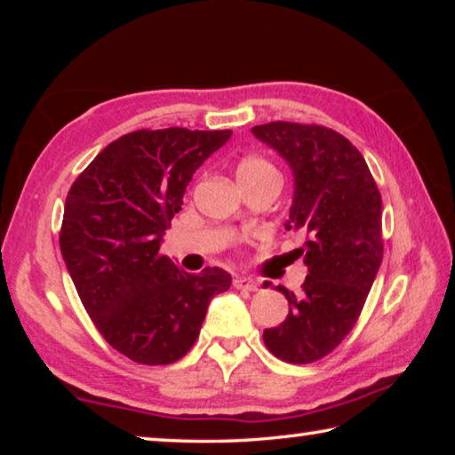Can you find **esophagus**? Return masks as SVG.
Returning <instances> with one entry per match:
<instances>
[{
  "label": "esophagus",
  "mask_w": 455,
  "mask_h": 455,
  "mask_svg": "<svg viewBox=\"0 0 455 455\" xmlns=\"http://www.w3.org/2000/svg\"><path fill=\"white\" fill-rule=\"evenodd\" d=\"M233 287L238 291H257V283L244 279V276H235Z\"/></svg>",
  "instance_id": "esophagus-1"
}]
</instances>
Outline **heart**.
<instances>
[{
	"instance_id": "1",
	"label": "heart",
	"mask_w": 455,
	"mask_h": 455,
	"mask_svg": "<svg viewBox=\"0 0 455 455\" xmlns=\"http://www.w3.org/2000/svg\"><path fill=\"white\" fill-rule=\"evenodd\" d=\"M265 176H279L275 166L268 163L267 158L260 156H244L238 160L236 164V179L238 182H249L257 179H265Z\"/></svg>"
}]
</instances>
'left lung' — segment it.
<instances>
[{"mask_svg": "<svg viewBox=\"0 0 455 455\" xmlns=\"http://www.w3.org/2000/svg\"><path fill=\"white\" fill-rule=\"evenodd\" d=\"M295 174L287 230H301L309 275L301 292L284 287L289 315L265 329L267 349L305 365L329 355L355 327L383 259L381 195L365 158L343 134L321 124L268 122L252 128Z\"/></svg>", "mask_w": 455, "mask_h": 455, "instance_id": "1", "label": "left lung"}]
</instances>
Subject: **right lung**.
<instances>
[{
	"mask_svg": "<svg viewBox=\"0 0 455 455\" xmlns=\"http://www.w3.org/2000/svg\"><path fill=\"white\" fill-rule=\"evenodd\" d=\"M233 130H136L108 144L66 196L60 251L108 343L142 365L187 355L230 275H190L160 255L196 168Z\"/></svg>",
	"mask_w": 455,
	"mask_h": 455,
	"instance_id": "1",
	"label": "right lung"
}]
</instances>
